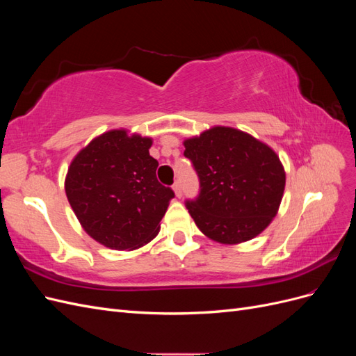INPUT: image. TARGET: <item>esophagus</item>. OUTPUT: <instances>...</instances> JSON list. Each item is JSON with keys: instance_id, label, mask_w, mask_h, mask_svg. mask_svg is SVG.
Here are the masks:
<instances>
[{"instance_id": "esophagus-1", "label": "esophagus", "mask_w": 356, "mask_h": 356, "mask_svg": "<svg viewBox=\"0 0 356 356\" xmlns=\"http://www.w3.org/2000/svg\"><path fill=\"white\" fill-rule=\"evenodd\" d=\"M172 188H174L177 197H181V196H182V190H181V184H179V182H175L174 187H172Z\"/></svg>"}]
</instances>
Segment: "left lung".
<instances>
[{
	"label": "left lung",
	"instance_id": "obj_1",
	"mask_svg": "<svg viewBox=\"0 0 356 356\" xmlns=\"http://www.w3.org/2000/svg\"><path fill=\"white\" fill-rule=\"evenodd\" d=\"M200 193L186 207L199 230L224 245L260 234L276 217L285 170L267 144L239 129L215 126L184 141Z\"/></svg>",
	"mask_w": 356,
	"mask_h": 356
}]
</instances>
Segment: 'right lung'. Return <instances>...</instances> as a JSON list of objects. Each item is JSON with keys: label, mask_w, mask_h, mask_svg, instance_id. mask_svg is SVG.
Returning a JSON list of instances; mask_svg holds the SVG:
<instances>
[{"label": "right lung", "mask_w": 356, "mask_h": 356, "mask_svg": "<svg viewBox=\"0 0 356 356\" xmlns=\"http://www.w3.org/2000/svg\"><path fill=\"white\" fill-rule=\"evenodd\" d=\"M152 144V138L114 129L92 139L68 168L65 193L75 217L111 250L132 251L154 239L175 196L157 181Z\"/></svg>", "instance_id": "obj_1"}]
</instances>
